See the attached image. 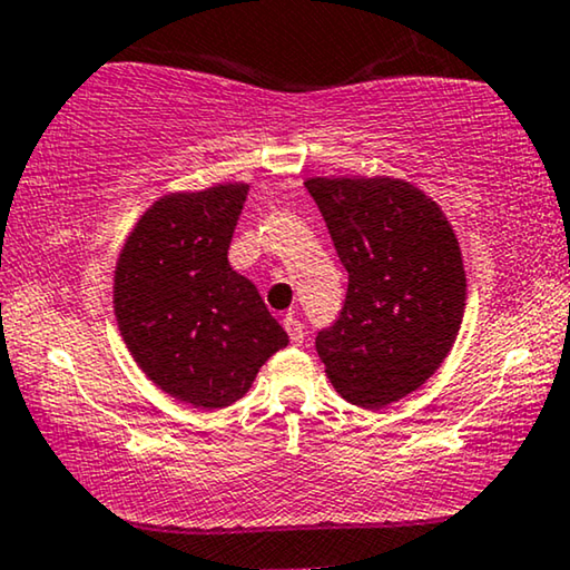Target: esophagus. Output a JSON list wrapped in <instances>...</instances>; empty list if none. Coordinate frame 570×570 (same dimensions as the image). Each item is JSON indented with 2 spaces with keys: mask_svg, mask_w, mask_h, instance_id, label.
Masks as SVG:
<instances>
[{
  "mask_svg": "<svg viewBox=\"0 0 570 570\" xmlns=\"http://www.w3.org/2000/svg\"><path fill=\"white\" fill-rule=\"evenodd\" d=\"M284 327L288 333V341L294 343V346H304V325L299 323L296 317H284Z\"/></svg>",
  "mask_w": 570,
  "mask_h": 570,
  "instance_id": "1",
  "label": "esophagus"
}]
</instances>
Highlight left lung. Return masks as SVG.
<instances>
[{"label":"left lung","instance_id":"1","mask_svg":"<svg viewBox=\"0 0 570 570\" xmlns=\"http://www.w3.org/2000/svg\"><path fill=\"white\" fill-rule=\"evenodd\" d=\"M348 292L315 346L333 387L358 407L419 390L460 333L464 294L454 229L431 198L392 178H309Z\"/></svg>","mask_w":570,"mask_h":570}]
</instances>
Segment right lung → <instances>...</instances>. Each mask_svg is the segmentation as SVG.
Listing matches in <instances>:
<instances>
[{"mask_svg":"<svg viewBox=\"0 0 570 570\" xmlns=\"http://www.w3.org/2000/svg\"><path fill=\"white\" fill-rule=\"evenodd\" d=\"M250 186L173 194L147 208L116 266L114 307L134 362L157 387L216 411L250 390L288 335L227 250Z\"/></svg>","mask_w":570,"mask_h":570,"instance_id":"right-lung-1","label":"right lung"}]
</instances>
